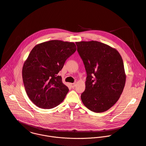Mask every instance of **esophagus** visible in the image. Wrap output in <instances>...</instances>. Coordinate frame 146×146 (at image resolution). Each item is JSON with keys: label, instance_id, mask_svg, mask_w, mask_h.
<instances>
[{"label": "esophagus", "instance_id": "34e87169", "mask_svg": "<svg viewBox=\"0 0 146 146\" xmlns=\"http://www.w3.org/2000/svg\"><path fill=\"white\" fill-rule=\"evenodd\" d=\"M70 85L72 86V88H74L75 85H76V83H71Z\"/></svg>", "mask_w": 146, "mask_h": 146}]
</instances>
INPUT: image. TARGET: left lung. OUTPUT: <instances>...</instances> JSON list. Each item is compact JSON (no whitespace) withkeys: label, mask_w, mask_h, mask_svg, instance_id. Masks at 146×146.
I'll list each match as a JSON object with an SVG mask.
<instances>
[{"label":"left lung","mask_w":146,"mask_h":146,"mask_svg":"<svg viewBox=\"0 0 146 146\" xmlns=\"http://www.w3.org/2000/svg\"><path fill=\"white\" fill-rule=\"evenodd\" d=\"M76 43L87 74L81 100L93 112L107 111L118 101L125 86L123 59L116 49L105 43L96 40Z\"/></svg>","instance_id":"1"}]
</instances>
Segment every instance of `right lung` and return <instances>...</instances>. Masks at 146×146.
<instances>
[{"label": "right lung", "mask_w": 146, "mask_h": 146, "mask_svg": "<svg viewBox=\"0 0 146 146\" xmlns=\"http://www.w3.org/2000/svg\"><path fill=\"white\" fill-rule=\"evenodd\" d=\"M76 48L73 42L52 40L31 50L23 66L22 78L26 93L35 106L51 109L64 101L69 89L57 74Z\"/></svg>", "instance_id": "obj_1"}]
</instances>
